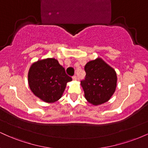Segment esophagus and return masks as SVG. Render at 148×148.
I'll return each instance as SVG.
<instances>
[{
	"label": "esophagus",
	"instance_id": "34e87169",
	"mask_svg": "<svg viewBox=\"0 0 148 148\" xmlns=\"http://www.w3.org/2000/svg\"><path fill=\"white\" fill-rule=\"evenodd\" d=\"M72 79L74 80V81H76V80H77V76H74L72 77Z\"/></svg>",
	"mask_w": 148,
	"mask_h": 148
}]
</instances>
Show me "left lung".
<instances>
[{
  "instance_id": "1",
  "label": "left lung",
  "mask_w": 148,
  "mask_h": 148,
  "mask_svg": "<svg viewBox=\"0 0 148 148\" xmlns=\"http://www.w3.org/2000/svg\"><path fill=\"white\" fill-rule=\"evenodd\" d=\"M85 71L86 79L81 85L86 100L94 106L108 101L116 89L118 78L115 69L98 57L86 63Z\"/></svg>"
}]
</instances>
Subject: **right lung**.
<instances>
[{
  "label": "right lung",
  "mask_w": 148,
  "mask_h": 148,
  "mask_svg": "<svg viewBox=\"0 0 148 148\" xmlns=\"http://www.w3.org/2000/svg\"><path fill=\"white\" fill-rule=\"evenodd\" d=\"M72 81L64 67L53 58L41 59L30 67L28 81L32 92L46 103L57 101L63 95L67 84Z\"/></svg>",
  "instance_id": "right-lung-1"
}]
</instances>
